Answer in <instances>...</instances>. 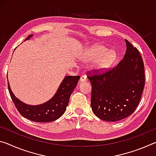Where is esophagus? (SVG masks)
I'll return each mask as SVG.
<instances>
[{
    "label": "esophagus",
    "instance_id": "obj_1",
    "mask_svg": "<svg viewBox=\"0 0 156 156\" xmlns=\"http://www.w3.org/2000/svg\"><path fill=\"white\" fill-rule=\"evenodd\" d=\"M80 82H85V81H87V76H84V75L81 76L80 79Z\"/></svg>",
    "mask_w": 156,
    "mask_h": 156
}]
</instances>
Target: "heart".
Listing matches in <instances>:
<instances>
[{"instance_id":"1","label":"heart","mask_w":156,"mask_h":156,"mask_svg":"<svg viewBox=\"0 0 156 156\" xmlns=\"http://www.w3.org/2000/svg\"><path fill=\"white\" fill-rule=\"evenodd\" d=\"M82 59L86 62H94L95 69L104 72L112 67L115 61L116 56L114 52L109 51L104 47L93 45L85 50Z\"/></svg>"}]
</instances>
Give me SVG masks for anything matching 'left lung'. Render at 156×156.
<instances>
[{
	"instance_id": "left-lung-1",
	"label": "left lung",
	"mask_w": 156,
	"mask_h": 156,
	"mask_svg": "<svg viewBox=\"0 0 156 156\" xmlns=\"http://www.w3.org/2000/svg\"><path fill=\"white\" fill-rule=\"evenodd\" d=\"M123 59L102 74L88 76L91 107L98 118L108 122L122 120L134 112L144 87V67L139 51L125 39Z\"/></svg>"
}]
</instances>
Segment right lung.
I'll return each mask as SVG.
<instances>
[{
    "instance_id": "1",
    "label": "right lung",
    "mask_w": 156,
    "mask_h": 156,
    "mask_svg": "<svg viewBox=\"0 0 156 156\" xmlns=\"http://www.w3.org/2000/svg\"><path fill=\"white\" fill-rule=\"evenodd\" d=\"M32 36L33 34L29 36L25 41ZM79 79V76H65L54 96L47 102L38 105H27L16 97L10 88L9 82L8 89L12 101L21 115L34 122H49L58 119L65 112L71 95Z\"/></svg>"
}]
</instances>
